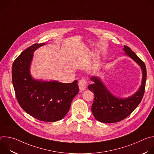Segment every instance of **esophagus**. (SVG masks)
<instances>
[{
    "mask_svg": "<svg viewBox=\"0 0 154 154\" xmlns=\"http://www.w3.org/2000/svg\"><path fill=\"white\" fill-rule=\"evenodd\" d=\"M87 85H88V82L85 79H81L79 82V89L81 91H83L84 90H85Z\"/></svg>",
    "mask_w": 154,
    "mask_h": 154,
    "instance_id": "34e87169",
    "label": "esophagus"
}]
</instances>
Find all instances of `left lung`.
Masks as SVG:
<instances>
[{"mask_svg":"<svg viewBox=\"0 0 154 154\" xmlns=\"http://www.w3.org/2000/svg\"><path fill=\"white\" fill-rule=\"evenodd\" d=\"M123 51L141 66L143 72L142 83L139 90L134 95L121 99L115 97L109 92L99 78L91 77L94 83L88 86V88L94 94L91 110L94 118L101 122L114 123L124 119L135 110L144 94L147 75L146 65L128 46H124Z\"/></svg>","mask_w":154,"mask_h":154,"instance_id":"left-lung-1","label":"left lung"}]
</instances>
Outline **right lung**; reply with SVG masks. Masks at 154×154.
Wrapping results in <instances>:
<instances>
[{
  "mask_svg": "<svg viewBox=\"0 0 154 154\" xmlns=\"http://www.w3.org/2000/svg\"><path fill=\"white\" fill-rule=\"evenodd\" d=\"M45 45L34 44L18 56L12 65V82L17 102L26 113L39 121L55 122L68 113L79 88L77 80L66 83L33 79L30 68L33 52Z\"/></svg>",
  "mask_w": 154,
  "mask_h": 154,
  "instance_id": "right-lung-1",
  "label": "right lung"
}]
</instances>
